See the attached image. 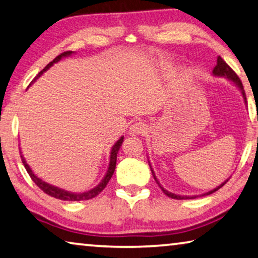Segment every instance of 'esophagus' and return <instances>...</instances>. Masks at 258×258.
<instances>
[{"instance_id":"1","label":"esophagus","mask_w":258,"mask_h":258,"mask_svg":"<svg viewBox=\"0 0 258 258\" xmlns=\"http://www.w3.org/2000/svg\"><path fill=\"white\" fill-rule=\"evenodd\" d=\"M146 128H147V126H146L145 122L139 121V122H136V124L131 125V127L128 130V134L130 136H141L142 133H145Z\"/></svg>"}]
</instances>
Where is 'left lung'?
Segmentation results:
<instances>
[{"label": "left lung", "instance_id": "obj_1", "mask_svg": "<svg viewBox=\"0 0 258 258\" xmlns=\"http://www.w3.org/2000/svg\"><path fill=\"white\" fill-rule=\"evenodd\" d=\"M212 76H214V78H225L226 80L229 81V82L232 83L233 86H235V87L237 88V89H239V90L241 91L242 97H243V101L245 102V94H244V90H243V86H242V82L240 81V79L237 78V75L235 74V73L233 72V69L230 68V67L228 66V64L226 63L225 61L221 59V56H218V59H217V66H215L214 69H213ZM147 159H148V156H147ZM148 163H149V167H151L153 177H154V179H155V182L157 183V185H159V186L161 187V190H162V191L164 192V194H166V195L168 196V197H170V198H172V199H195V198H197V197H203V196H209V195H211V194H213V192L218 191L219 189H220V187L224 186L225 184L228 182V178H227V179L225 180V182H222V183L220 184V185H218L217 187H214L213 190H211V191H209V192H205V194H202V195H194V196L176 195V194H172V192H170V191L166 190L162 185H161V183L159 182V179H157V177L155 176V172H154V170H153L152 164H151V162H149V160H148Z\"/></svg>", "mask_w": 258, "mask_h": 258}]
</instances>
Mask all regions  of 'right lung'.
Segmentation results:
<instances>
[{"mask_svg": "<svg viewBox=\"0 0 258 258\" xmlns=\"http://www.w3.org/2000/svg\"><path fill=\"white\" fill-rule=\"evenodd\" d=\"M76 52H73V51H68V52H63L61 53L60 55H57L54 60L51 61L47 66H46L43 71H41L39 74L37 75V78L32 81V83L36 81L37 79H39L41 75L44 74L46 71H48L49 68H51L53 64L57 63L59 61H61L64 57H68L73 54H75ZM31 83V84H32ZM124 142V137H120L119 138V140L116 141V144L112 146V148H111V152H110V161H109V167H107V170L105 172L104 177L102 178L101 182H99L98 185H96L95 187H92V189L88 190V191H84V192H72V191H67L64 189H61L59 186H55V185H52V184H49L47 182H45L41 178L38 177V176L34 174L32 171V169L30 168V166L26 162L24 155L22 154V149H21V159H22V162L24 164V167L26 169V171L29 172L30 177L32 178V180L34 183L37 184V186L39 187V189L43 190L46 195L51 196V197H54L56 199H60V201H66V202H80V201H88V199H91V198H95L96 196L98 194H101V192L104 190V187L106 186V184L109 183V180L112 177L113 172H114V169H116V163H117V154L119 152V149L121 147V144Z\"/></svg>", "mask_w": 258, "mask_h": 258, "instance_id": "1", "label": "right lung"}]
</instances>
